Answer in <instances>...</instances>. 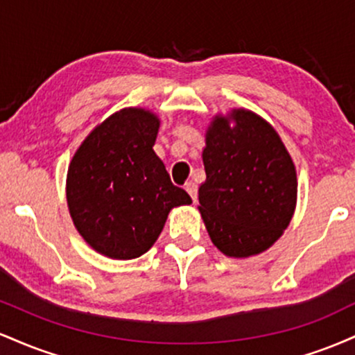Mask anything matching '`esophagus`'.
I'll return each instance as SVG.
<instances>
[{
    "label": "esophagus",
    "mask_w": 355,
    "mask_h": 355,
    "mask_svg": "<svg viewBox=\"0 0 355 355\" xmlns=\"http://www.w3.org/2000/svg\"><path fill=\"white\" fill-rule=\"evenodd\" d=\"M185 190L189 191V195L191 197V200H193V203H197V185H195L193 182H189L185 185Z\"/></svg>",
    "instance_id": "1"
}]
</instances>
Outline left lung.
I'll use <instances>...</instances> for the list:
<instances>
[{
	"mask_svg": "<svg viewBox=\"0 0 355 355\" xmlns=\"http://www.w3.org/2000/svg\"><path fill=\"white\" fill-rule=\"evenodd\" d=\"M202 157L207 180L198 210L211 242L229 257L270 247L297 200L295 166L275 130L255 113L235 110L230 118H215Z\"/></svg>",
	"mask_w": 355,
	"mask_h": 355,
	"instance_id": "1",
	"label": "left lung"
}]
</instances>
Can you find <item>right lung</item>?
<instances>
[{"mask_svg": "<svg viewBox=\"0 0 355 355\" xmlns=\"http://www.w3.org/2000/svg\"><path fill=\"white\" fill-rule=\"evenodd\" d=\"M158 118L125 108L96 126L68 168L67 200L76 230L100 254L128 260L158 239L168 211L189 205L153 152Z\"/></svg>", "mask_w": 355, "mask_h": 355, "instance_id": "obj_1", "label": "right lung"}]
</instances>
